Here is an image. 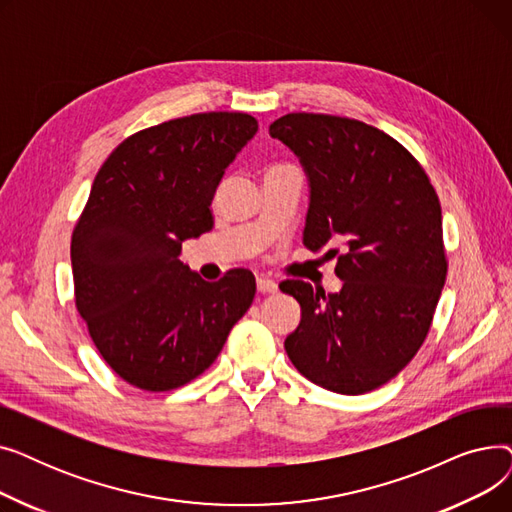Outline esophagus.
Here are the masks:
<instances>
[{
    "label": "esophagus",
    "mask_w": 512,
    "mask_h": 512,
    "mask_svg": "<svg viewBox=\"0 0 512 512\" xmlns=\"http://www.w3.org/2000/svg\"><path fill=\"white\" fill-rule=\"evenodd\" d=\"M257 290L261 294H272V292L278 290V284L274 280H270V278H257Z\"/></svg>",
    "instance_id": "1"
}]
</instances>
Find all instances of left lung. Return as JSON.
<instances>
[{"mask_svg":"<svg viewBox=\"0 0 512 512\" xmlns=\"http://www.w3.org/2000/svg\"><path fill=\"white\" fill-rule=\"evenodd\" d=\"M270 134L309 176L305 245L330 247L344 282L336 294L280 284L301 305L288 359L321 388L365 394L405 369L432 328L448 272L436 188L407 147L353 118L286 114Z\"/></svg>","mask_w":512,"mask_h":512,"instance_id":"obj_1","label":"left lung"}]
</instances>
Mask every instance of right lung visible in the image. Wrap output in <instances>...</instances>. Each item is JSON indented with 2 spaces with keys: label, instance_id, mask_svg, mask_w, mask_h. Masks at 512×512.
<instances>
[{
  "label": "right lung",
  "instance_id": "1",
  "mask_svg": "<svg viewBox=\"0 0 512 512\" xmlns=\"http://www.w3.org/2000/svg\"><path fill=\"white\" fill-rule=\"evenodd\" d=\"M259 124L242 112L174 118L130 134L103 161L72 232L74 303L124 382L168 392L215 359L255 297L249 270L205 282L178 259L213 228L211 199Z\"/></svg>",
  "mask_w": 512,
  "mask_h": 512
}]
</instances>
